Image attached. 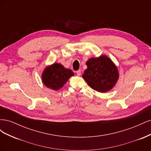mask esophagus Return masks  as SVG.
Segmentation results:
<instances>
[{"label": "esophagus", "instance_id": "obj_1", "mask_svg": "<svg viewBox=\"0 0 151 151\" xmlns=\"http://www.w3.org/2000/svg\"><path fill=\"white\" fill-rule=\"evenodd\" d=\"M76 73H77V76H80L81 75V71L80 70H77V71L76 72Z\"/></svg>", "mask_w": 151, "mask_h": 151}]
</instances>
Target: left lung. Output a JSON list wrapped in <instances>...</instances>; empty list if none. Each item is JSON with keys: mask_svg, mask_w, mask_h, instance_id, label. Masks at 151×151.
Returning a JSON list of instances; mask_svg holds the SVG:
<instances>
[{"mask_svg": "<svg viewBox=\"0 0 151 151\" xmlns=\"http://www.w3.org/2000/svg\"><path fill=\"white\" fill-rule=\"evenodd\" d=\"M86 65L83 77L92 89L106 93L116 83L119 77L117 67L107 56L89 58Z\"/></svg>", "mask_w": 151, "mask_h": 151, "instance_id": "1", "label": "left lung"}]
</instances>
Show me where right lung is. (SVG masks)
I'll return each instance as SVG.
<instances>
[{
    "label": "right lung",
    "instance_id": "add662e5",
    "mask_svg": "<svg viewBox=\"0 0 151 151\" xmlns=\"http://www.w3.org/2000/svg\"><path fill=\"white\" fill-rule=\"evenodd\" d=\"M74 76L71 70L63 67L60 63H53L43 72L42 79L47 88L57 91L63 86L68 79Z\"/></svg>",
    "mask_w": 151,
    "mask_h": 151
}]
</instances>
